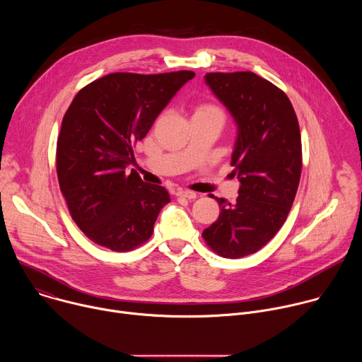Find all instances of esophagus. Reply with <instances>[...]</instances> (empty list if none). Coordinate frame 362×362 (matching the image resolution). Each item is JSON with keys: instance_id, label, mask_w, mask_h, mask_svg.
Instances as JSON below:
<instances>
[{"instance_id": "1", "label": "esophagus", "mask_w": 362, "mask_h": 362, "mask_svg": "<svg viewBox=\"0 0 362 362\" xmlns=\"http://www.w3.org/2000/svg\"><path fill=\"white\" fill-rule=\"evenodd\" d=\"M177 197H186V199H194L197 194L193 190H187V189H179L176 192Z\"/></svg>"}]
</instances>
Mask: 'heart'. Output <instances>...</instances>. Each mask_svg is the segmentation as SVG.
Masks as SVG:
<instances>
[{"mask_svg":"<svg viewBox=\"0 0 362 362\" xmlns=\"http://www.w3.org/2000/svg\"><path fill=\"white\" fill-rule=\"evenodd\" d=\"M206 113H216V115L223 116L222 110H221L218 106H215V105H209V103H204V105L197 106V107H196V110H194V115H206Z\"/></svg>","mask_w":362,"mask_h":362,"instance_id":"1","label":"heart"}]
</instances>
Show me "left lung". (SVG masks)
<instances>
[{
  "mask_svg": "<svg viewBox=\"0 0 362 362\" xmlns=\"http://www.w3.org/2000/svg\"><path fill=\"white\" fill-rule=\"evenodd\" d=\"M204 81L238 126L232 175L240 182L232 204L202 233L219 256L238 259L264 247L282 228L302 170L300 132L288 95L252 71L208 73Z\"/></svg>",
  "mask_w": 362,
  "mask_h": 362,
  "instance_id": "obj_1",
  "label": "left lung"
}]
</instances>
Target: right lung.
Instances as JSON below:
<instances>
[{"label": "right lung", "mask_w": 362, "mask_h": 362, "mask_svg": "<svg viewBox=\"0 0 362 362\" xmlns=\"http://www.w3.org/2000/svg\"><path fill=\"white\" fill-rule=\"evenodd\" d=\"M193 77L187 70L112 73L73 98L57 140V177L73 221L94 243L127 252L151 236L170 196L127 166L134 144Z\"/></svg>", "instance_id": "obj_1"}]
</instances>
